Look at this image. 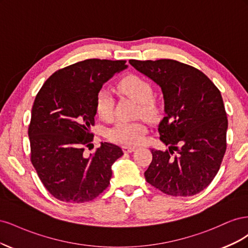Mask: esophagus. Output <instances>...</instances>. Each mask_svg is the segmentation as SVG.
<instances>
[{"label":"esophagus","mask_w":248,"mask_h":248,"mask_svg":"<svg viewBox=\"0 0 248 248\" xmlns=\"http://www.w3.org/2000/svg\"><path fill=\"white\" fill-rule=\"evenodd\" d=\"M122 149H123L124 153H131L134 151V150H136V148L134 147H129V146H123Z\"/></svg>","instance_id":"1"}]
</instances>
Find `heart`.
<instances>
[{
    "mask_svg": "<svg viewBox=\"0 0 248 248\" xmlns=\"http://www.w3.org/2000/svg\"><path fill=\"white\" fill-rule=\"evenodd\" d=\"M119 89L125 95L140 102V112L149 119H153L158 114V108L151 99L153 90L149 82L137 76L124 78L119 82ZM115 99L108 89L102 88L96 96V111L104 121H110L114 116ZM147 132L144 122H120L108 131L110 140L125 146H134L142 142Z\"/></svg>",
    "mask_w": 248,
    "mask_h": 248,
    "instance_id": "1",
    "label": "heart"
}]
</instances>
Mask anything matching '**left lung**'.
Masks as SVG:
<instances>
[{"mask_svg":"<svg viewBox=\"0 0 248 248\" xmlns=\"http://www.w3.org/2000/svg\"><path fill=\"white\" fill-rule=\"evenodd\" d=\"M161 89L164 118L158 125L167 151L151 149L147 182L172 197L204 190L218 171L227 149L228 118L219 90L204 73L175 60H130ZM174 151L178 156H171Z\"/></svg>","mask_w":248,"mask_h":248,"instance_id":"left-lung-1","label":"left lung"}]
</instances>
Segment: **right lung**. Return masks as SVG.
Returning <instances> with one entry per match:
<instances>
[{
  "instance_id": "obj_1",
  "label": "right lung",
  "mask_w": 248,
  "mask_h": 248,
  "mask_svg": "<svg viewBox=\"0 0 248 248\" xmlns=\"http://www.w3.org/2000/svg\"><path fill=\"white\" fill-rule=\"evenodd\" d=\"M126 61L89 59L56 71L37 94L29 126L31 161L44 187L65 202L92 201L107 188L122 149L91 145L96 96L104 82L126 69Z\"/></svg>"
}]
</instances>
